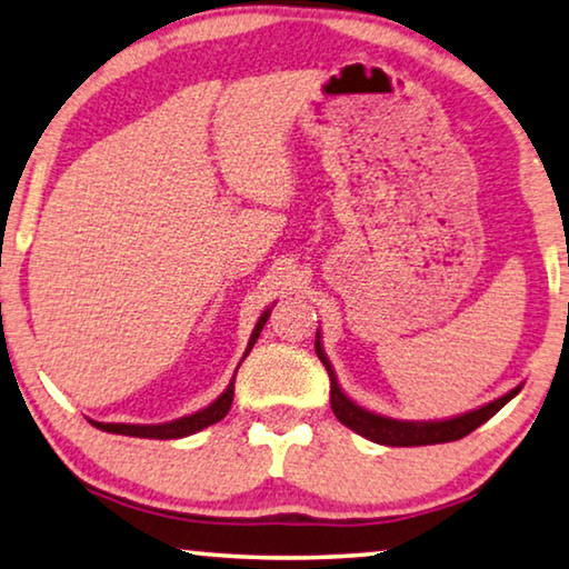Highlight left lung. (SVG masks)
<instances>
[{"mask_svg":"<svg viewBox=\"0 0 569 569\" xmlns=\"http://www.w3.org/2000/svg\"><path fill=\"white\" fill-rule=\"evenodd\" d=\"M317 355L327 367L329 380H331V410L337 415V420L341 426L351 428L359 436H365L367 440L380 446H432V443H450V440H461L468 432H473L479 426H483L486 420L493 418L503 405H507L511 398H517L521 385L513 387L511 392L503 395V398L493 400L489 405H483L479 410L456 415V418L448 420H430V422H418V420H395V418H385V415L369 412L365 408H359L357 402H351L341 387L337 382V375H333L331 362L323 355L321 347V337L317 333Z\"/></svg>","mask_w":569,"mask_h":569,"instance_id":"obj_1","label":"left lung"}]
</instances>
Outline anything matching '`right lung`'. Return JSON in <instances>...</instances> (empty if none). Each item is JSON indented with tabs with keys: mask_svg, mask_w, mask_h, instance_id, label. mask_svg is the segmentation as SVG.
Instances as JSON below:
<instances>
[{
	"mask_svg": "<svg viewBox=\"0 0 569 569\" xmlns=\"http://www.w3.org/2000/svg\"><path fill=\"white\" fill-rule=\"evenodd\" d=\"M270 317V311L260 313V319L256 323V329L250 333V341H248V349H246V357L250 355L252 345H256L260 331H263L266 321ZM232 395H236V377H232L228 390H224L218 400L207 405L204 410L194 412V415H184V418L179 420H171V422H159V426H131V422H96L90 420L98 430H106V432H116V436H131V438H157V440H171V438H184V436H192V432L202 430L207 426H212V422H220L224 415L230 412V405H232Z\"/></svg>",
	"mask_w": 569,
	"mask_h": 569,
	"instance_id": "right-lung-1",
	"label": "right lung"
}]
</instances>
